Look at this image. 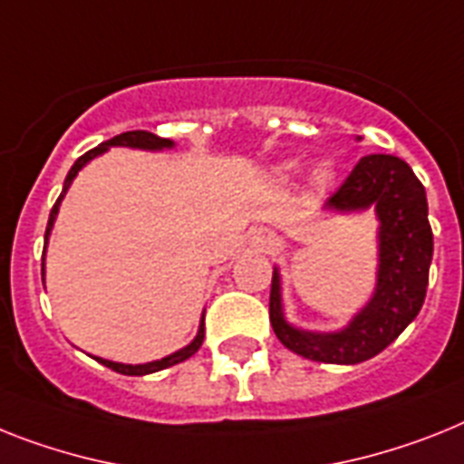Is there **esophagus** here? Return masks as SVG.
<instances>
[{"label":"esophagus","mask_w":464,"mask_h":464,"mask_svg":"<svg viewBox=\"0 0 464 464\" xmlns=\"http://www.w3.org/2000/svg\"><path fill=\"white\" fill-rule=\"evenodd\" d=\"M260 246V251H273L275 248V237L270 235V232H266V235H260L258 241H256Z\"/></svg>","instance_id":"obj_1"}]
</instances>
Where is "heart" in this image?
I'll return each instance as SVG.
<instances>
[{"label": "heart", "instance_id": "heart-1", "mask_svg": "<svg viewBox=\"0 0 464 464\" xmlns=\"http://www.w3.org/2000/svg\"><path fill=\"white\" fill-rule=\"evenodd\" d=\"M324 175H327V172H324V170H317V179H324Z\"/></svg>", "mask_w": 464, "mask_h": 464}]
</instances>
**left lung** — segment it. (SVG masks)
Segmentation results:
<instances>
[{
	"mask_svg": "<svg viewBox=\"0 0 464 464\" xmlns=\"http://www.w3.org/2000/svg\"><path fill=\"white\" fill-rule=\"evenodd\" d=\"M372 206L379 220L377 286L365 308L339 332H305L285 320L279 270L273 273L270 323L289 351L308 361L355 365L382 353L420 313L430 285L434 235L427 191L403 159L362 156L324 208L353 213Z\"/></svg>",
	"mask_w": 464,
	"mask_h": 464,
	"instance_id": "left-lung-1",
	"label": "left lung"
}]
</instances>
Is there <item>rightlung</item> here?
<instances>
[{
	"mask_svg": "<svg viewBox=\"0 0 464 464\" xmlns=\"http://www.w3.org/2000/svg\"><path fill=\"white\" fill-rule=\"evenodd\" d=\"M109 147H130V149H147V151H160V149H170L175 147L170 140H163V137L154 135V132H147V130H132V132H122V135H116L113 140L109 141H102L99 147L90 149L85 156H80L75 163H72V168L68 170L66 175V182H63V191H61V197L56 198V204H53L52 213H49V223H47V232H44V241H49V232H52L53 227V220H56V213H59V206L61 201H63V197H66L68 187H71V182L75 179V175H78L82 168L90 163L92 159H97L99 154H103ZM44 254H47V244H44V251H42V277H44ZM204 317H201V324H198V332L197 336H194V342L189 343V346L179 348V351H175V353L166 355V358H160V361H154V362H144V365H125V362H113V361H103V358H97L102 365L111 367L113 372H121V374H130V377H141V374H151V372H159V370H166V367L170 365H178V362L187 361V358H191V355L197 353L198 348H201V343H204Z\"/></svg>",
	"mask_w": 464,
	"mask_h": 464,
	"instance_id": "right-lung-1",
	"label": "right lung"
}]
</instances>
